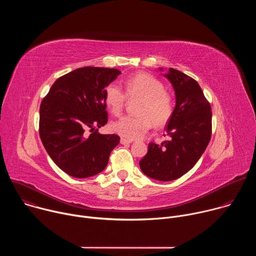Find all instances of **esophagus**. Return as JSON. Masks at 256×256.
Returning <instances> with one entry per match:
<instances>
[{"instance_id": "1", "label": "esophagus", "mask_w": 256, "mask_h": 256, "mask_svg": "<svg viewBox=\"0 0 256 256\" xmlns=\"http://www.w3.org/2000/svg\"><path fill=\"white\" fill-rule=\"evenodd\" d=\"M132 142H134V140L124 138H120V144H132Z\"/></svg>"}]
</instances>
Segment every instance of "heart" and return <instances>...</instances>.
Wrapping results in <instances>:
<instances>
[{
    "mask_svg": "<svg viewBox=\"0 0 256 256\" xmlns=\"http://www.w3.org/2000/svg\"><path fill=\"white\" fill-rule=\"evenodd\" d=\"M124 87L126 96L118 84L109 85L105 90V104L112 114L118 116L126 97L130 100H140L136 108L138 116H126L112 122V128L114 132L134 140L142 136L152 124L162 128L167 124L173 114L174 102L160 80L146 72H138L126 81Z\"/></svg>",
    "mask_w": 256,
    "mask_h": 256,
    "instance_id": "heart-1",
    "label": "heart"
}]
</instances>
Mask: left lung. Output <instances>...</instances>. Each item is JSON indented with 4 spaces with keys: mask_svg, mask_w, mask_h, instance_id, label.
<instances>
[{
    "mask_svg": "<svg viewBox=\"0 0 256 256\" xmlns=\"http://www.w3.org/2000/svg\"><path fill=\"white\" fill-rule=\"evenodd\" d=\"M163 76L175 92V107L166 128L170 138L161 144L150 142L140 167L150 178L171 181L188 172L206 151L212 134V109L194 79L171 68Z\"/></svg>",
    "mask_w": 256,
    "mask_h": 256,
    "instance_id": "obj_1",
    "label": "left lung"
}]
</instances>
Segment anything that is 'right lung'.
Wrapping results in <instances>:
<instances>
[{
	"label": "right lung",
	"instance_id": "obj_1",
	"mask_svg": "<svg viewBox=\"0 0 256 256\" xmlns=\"http://www.w3.org/2000/svg\"><path fill=\"white\" fill-rule=\"evenodd\" d=\"M120 74L116 68H80L58 78L42 100V142L52 161L70 176L87 178L100 173L120 144L118 136L100 134L98 128L107 124L106 87Z\"/></svg>",
	"mask_w": 256,
	"mask_h": 256
}]
</instances>
